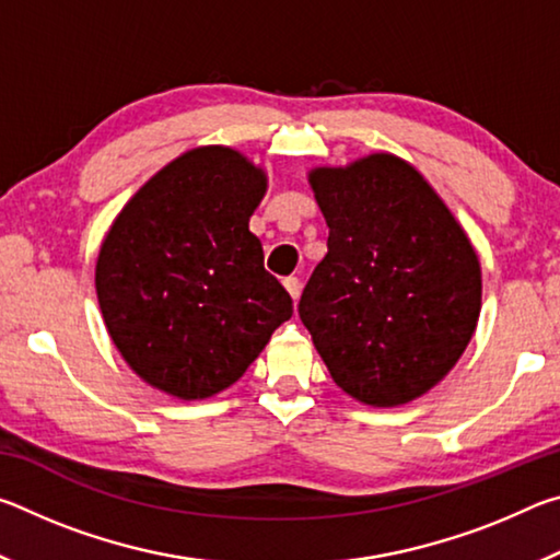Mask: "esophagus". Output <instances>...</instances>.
Wrapping results in <instances>:
<instances>
[{
	"label": "esophagus",
	"instance_id": "obj_1",
	"mask_svg": "<svg viewBox=\"0 0 560 560\" xmlns=\"http://www.w3.org/2000/svg\"><path fill=\"white\" fill-rule=\"evenodd\" d=\"M283 287H287V291L291 293V299L296 301L301 296V281L296 277H287L283 279Z\"/></svg>",
	"mask_w": 560,
	"mask_h": 560
}]
</instances>
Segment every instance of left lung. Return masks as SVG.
Instances as JSON below:
<instances>
[{"label":"left lung","mask_w":560,"mask_h":560,"mask_svg":"<svg viewBox=\"0 0 560 560\" xmlns=\"http://www.w3.org/2000/svg\"><path fill=\"white\" fill-rule=\"evenodd\" d=\"M308 183L328 254L299 316L338 387L375 407L438 385L474 336L481 269L447 205L405 160L375 153L316 167Z\"/></svg>","instance_id":"1"}]
</instances>
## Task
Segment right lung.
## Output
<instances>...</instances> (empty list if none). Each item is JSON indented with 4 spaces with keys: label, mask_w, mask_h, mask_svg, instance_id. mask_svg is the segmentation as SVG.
I'll return each mask as SVG.
<instances>
[{
    "label": "right lung",
    "mask_w": 560,
    "mask_h": 560,
    "mask_svg": "<svg viewBox=\"0 0 560 560\" xmlns=\"http://www.w3.org/2000/svg\"><path fill=\"white\" fill-rule=\"evenodd\" d=\"M267 175L232 148L179 155L103 240L96 293L113 343L145 383L200 400L240 381L293 314L249 217Z\"/></svg>",
    "instance_id": "1"
}]
</instances>
